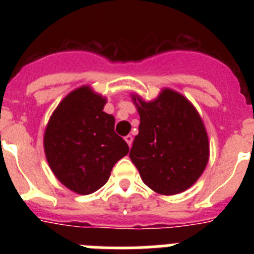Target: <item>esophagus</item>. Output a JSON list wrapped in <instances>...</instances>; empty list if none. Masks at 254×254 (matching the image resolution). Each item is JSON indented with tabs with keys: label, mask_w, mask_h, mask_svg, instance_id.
<instances>
[{
	"label": "esophagus",
	"mask_w": 254,
	"mask_h": 254,
	"mask_svg": "<svg viewBox=\"0 0 254 254\" xmlns=\"http://www.w3.org/2000/svg\"><path fill=\"white\" fill-rule=\"evenodd\" d=\"M125 140H126V142L128 143V146L131 147L132 146V141H133V137H132L131 134H127V136L125 137Z\"/></svg>",
	"instance_id": "34e87169"
}]
</instances>
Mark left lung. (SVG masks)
Instances as JSON below:
<instances>
[{
	"label": "left lung",
	"instance_id": "left-lung-1",
	"mask_svg": "<svg viewBox=\"0 0 254 254\" xmlns=\"http://www.w3.org/2000/svg\"><path fill=\"white\" fill-rule=\"evenodd\" d=\"M133 102L140 126L129 151L132 163L152 190L167 196L181 193L199 178L208 161L201 117L185 96L169 89L154 102H143L137 95Z\"/></svg>",
	"mask_w": 254,
	"mask_h": 254
}]
</instances>
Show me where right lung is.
Returning a JSON list of instances; mask_svg holds the SVG:
<instances>
[{"mask_svg": "<svg viewBox=\"0 0 254 254\" xmlns=\"http://www.w3.org/2000/svg\"><path fill=\"white\" fill-rule=\"evenodd\" d=\"M105 102L89 86L78 87L56 108L44 133L52 172L78 194L102 188L114 164L129 151L114 132V117L103 112Z\"/></svg>", "mask_w": 254, "mask_h": 254, "instance_id": "add662e5", "label": "right lung"}]
</instances>
